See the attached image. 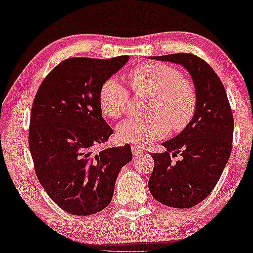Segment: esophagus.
I'll use <instances>...</instances> for the list:
<instances>
[{"instance_id":"esophagus-1","label":"esophagus","mask_w":253,"mask_h":253,"mask_svg":"<svg viewBox=\"0 0 253 253\" xmlns=\"http://www.w3.org/2000/svg\"><path fill=\"white\" fill-rule=\"evenodd\" d=\"M131 152H132V154H134V155H140V154H142V153L146 152V150H144L143 148H141V147H138V146H132L131 147Z\"/></svg>"}]
</instances>
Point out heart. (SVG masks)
Wrapping results in <instances>:
<instances>
[{
	"label": "heart",
	"mask_w": 253,
	"mask_h": 253,
	"mask_svg": "<svg viewBox=\"0 0 253 253\" xmlns=\"http://www.w3.org/2000/svg\"><path fill=\"white\" fill-rule=\"evenodd\" d=\"M129 84L135 93L149 94L146 117H131L118 126L122 141L143 144L164 137L169 126L183 130L191 122L197 106V94L191 81L172 65L148 62L129 72ZM130 92L117 79L110 78L99 90V105L107 118L119 119L129 109Z\"/></svg>",
	"instance_id": "obj_1"
}]
</instances>
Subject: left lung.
Instances as JSON below:
<instances>
[{
	"label": "left lung",
	"instance_id": "1",
	"mask_svg": "<svg viewBox=\"0 0 253 253\" xmlns=\"http://www.w3.org/2000/svg\"><path fill=\"white\" fill-rule=\"evenodd\" d=\"M179 63L191 74L197 106L191 122L179 135L164 142L167 150L154 153L148 186L158 202L186 209L212 191L232 152L234 119L226 89L214 69L194 53L153 57ZM172 154L171 155L170 153ZM180 154V161L171 160Z\"/></svg>",
	"mask_w": 253,
	"mask_h": 253
}]
</instances>
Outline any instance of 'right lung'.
I'll use <instances>...</instances> for the list:
<instances>
[{"label": "right lung", "instance_id": "1", "mask_svg": "<svg viewBox=\"0 0 253 253\" xmlns=\"http://www.w3.org/2000/svg\"><path fill=\"white\" fill-rule=\"evenodd\" d=\"M129 56L72 57L56 65L39 86L31 111L28 144L42 186L72 215H90L111 203L130 144L94 153L113 134L101 117L99 90Z\"/></svg>", "mask_w": 253, "mask_h": 253}]
</instances>
